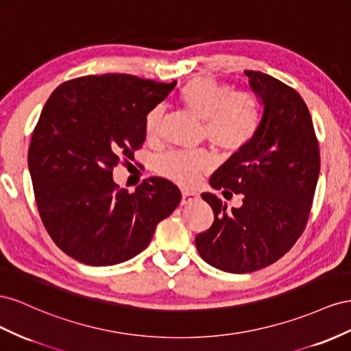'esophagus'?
<instances>
[{
    "label": "esophagus",
    "instance_id": "34e87169",
    "mask_svg": "<svg viewBox=\"0 0 351 351\" xmlns=\"http://www.w3.org/2000/svg\"><path fill=\"white\" fill-rule=\"evenodd\" d=\"M197 198H198V195H197V194H194V193H188V191H184V193H182V199H181V204H182V206L191 204L193 202H195Z\"/></svg>",
    "mask_w": 351,
    "mask_h": 351
}]
</instances>
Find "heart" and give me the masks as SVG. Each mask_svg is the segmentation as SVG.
I'll list each match as a JSON object with an SVG mask.
<instances>
[{"instance_id": "obj_1", "label": "heart", "mask_w": 351, "mask_h": 351, "mask_svg": "<svg viewBox=\"0 0 351 351\" xmlns=\"http://www.w3.org/2000/svg\"><path fill=\"white\" fill-rule=\"evenodd\" d=\"M182 104L204 120V138L219 153L237 154L252 143L260 123V103L253 91L234 89L215 77H195L181 91ZM165 106H154L145 116V135L153 141L163 128ZM213 166L207 152H166L154 160V170L181 186H194Z\"/></svg>"}]
</instances>
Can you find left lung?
Here are the masks:
<instances>
[{"mask_svg": "<svg viewBox=\"0 0 351 351\" xmlns=\"http://www.w3.org/2000/svg\"><path fill=\"white\" fill-rule=\"evenodd\" d=\"M265 104L262 122L243 152L210 178L223 195L244 194L228 212L215 194H203L215 220L195 237L199 256L231 274L275 263L291 250L307 225L320 169L319 143L308 108L294 88L274 76L245 70Z\"/></svg>", "mask_w": 351, "mask_h": 351, "instance_id": "1", "label": "left lung"}]
</instances>
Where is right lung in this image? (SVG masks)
<instances>
[{"label":"right lung","instance_id":"obj_1","mask_svg":"<svg viewBox=\"0 0 351 351\" xmlns=\"http://www.w3.org/2000/svg\"><path fill=\"white\" fill-rule=\"evenodd\" d=\"M132 75L70 79L45 103L29 144L27 163L39 216L56 245L89 266L135 257L156 226L181 202L165 178L134 193L113 182L116 165L134 160L145 141L147 113L175 88Z\"/></svg>","mask_w":351,"mask_h":351}]
</instances>
